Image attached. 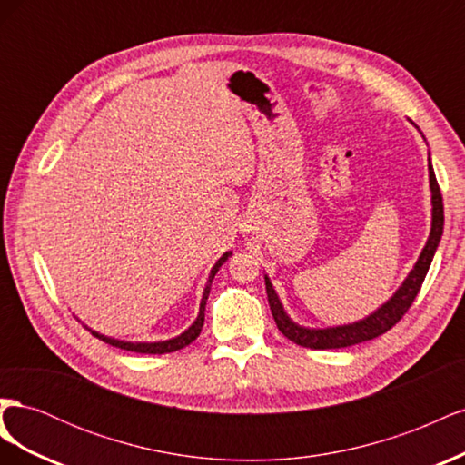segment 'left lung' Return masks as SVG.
<instances>
[{
    "label": "left lung",
    "mask_w": 465,
    "mask_h": 465,
    "mask_svg": "<svg viewBox=\"0 0 465 465\" xmlns=\"http://www.w3.org/2000/svg\"><path fill=\"white\" fill-rule=\"evenodd\" d=\"M419 134L423 135V132L420 130H419ZM423 139H425V135H423ZM429 184H430L432 209H430V232L427 238V244L423 250H420L413 270L407 273V277L403 279V283L396 289V292H393L384 304H380L376 311H372L369 316H364L357 322L340 323V326H328V328L301 326L299 322H294L287 314V311L283 308V302H281L279 294L272 283L270 275L263 273L267 301H270L272 314L275 318L279 331L283 333L287 340H291L292 343H297L301 347H311V349H341V347H351V345L374 340V337L386 333L391 326H396L400 318L407 312V308H410L411 302L415 301L420 285H423L425 275H427L430 262L434 258V252L440 244L442 229H444V205H442L439 182H436L434 168L430 163V153H429Z\"/></svg>",
    "instance_id": "left-lung-1"
}]
</instances>
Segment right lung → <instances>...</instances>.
Here are the masks:
<instances>
[{
	"instance_id": "add662e5",
	"label": "right lung",
	"mask_w": 465,
	"mask_h": 465,
	"mask_svg": "<svg viewBox=\"0 0 465 465\" xmlns=\"http://www.w3.org/2000/svg\"><path fill=\"white\" fill-rule=\"evenodd\" d=\"M232 256V250L224 252V254L215 262V265L211 267L209 272V277L205 281V287H203V294H202V301H200V312L198 316H195V320L192 322V326H188L184 331L171 337V340H163V341H125V340H116V337H110V335H104L101 331H94L93 328L85 326L94 337H98V340L112 345V347H120V349H125V351H134V353H149V355H163V353H173V351H178L182 347L190 345L195 337L200 335L202 328H203V320H205V304H207V297H209V291H211V281H213L215 273L219 272V267L227 262L229 258ZM79 320V318H77ZM81 322V320H79Z\"/></svg>"
}]
</instances>
